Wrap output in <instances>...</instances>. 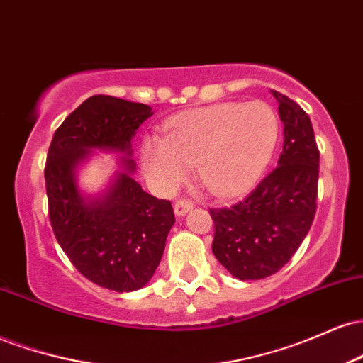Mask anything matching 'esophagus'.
Instances as JSON below:
<instances>
[{
	"mask_svg": "<svg viewBox=\"0 0 363 363\" xmlns=\"http://www.w3.org/2000/svg\"><path fill=\"white\" fill-rule=\"evenodd\" d=\"M191 208H193V201H189V199H179V201H176V205H174V211H176L177 216H184Z\"/></svg>",
	"mask_w": 363,
	"mask_h": 363,
	"instance_id": "obj_1",
	"label": "esophagus"
}]
</instances>
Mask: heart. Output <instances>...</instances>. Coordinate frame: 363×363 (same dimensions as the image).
<instances>
[{"label":"heart","instance_id":"obj_1","mask_svg":"<svg viewBox=\"0 0 363 363\" xmlns=\"http://www.w3.org/2000/svg\"><path fill=\"white\" fill-rule=\"evenodd\" d=\"M280 138V121L268 104H216L181 112L162 136L141 143V167L158 191H174L191 165L213 194H242L259 181Z\"/></svg>","mask_w":363,"mask_h":363}]
</instances>
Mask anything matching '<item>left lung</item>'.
Here are the masks:
<instances>
[{
	"label": "left lung",
	"mask_w": 363,
	"mask_h": 363,
	"mask_svg": "<svg viewBox=\"0 0 363 363\" xmlns=\"http://www.w3.org/2000/svg\"><path fill=\"white\" fill-rule=\"evenodd\" d=\"M272 94L285 138L278 167L242 201L210 210L215 257L244 281L280 272L306 239L318 206L319 150L309 116L286 95Z\"/></svg>",
	"instance_id": "1"
}]
</instances>
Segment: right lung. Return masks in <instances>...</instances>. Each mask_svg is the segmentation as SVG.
<instances>
[{
	"label": "right lung",
	"mask_w": 363,
	"mask_h": 363,
	"mask_svg": "<svg viewBox=\"0 0 363 363\" xmlns=\"http://www.w3.org/2000/svg\"><path fill=\"white\" fill-rule=\"evenodd\" d=\"M152 107L111 95H94L54 133L44 177L54 235L74 268L107 290L133 291L155 273L172 228L167 199L145 193L131 177V140ZM91 149L118 151L126 171L99 196H85L76 169Z\"/></svg>",
	"instance_id": "1"
}]
</instances>
